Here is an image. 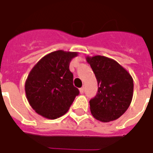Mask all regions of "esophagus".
<instances>
[{"label":"esophagus","instance_id":"esophagus-1","mask_svg":"<svg viewBox=\"0 0 153 153\" xmlns=\"http://www.w3.org/2000/svg\"><path fill=\"white\" fill-rule=\"evenodd\" d=\"M79 92H80V93H82V94H83V93H84V88H79Z\"/></svg>","mask_w":153,"mask_h":153}]
</instances>
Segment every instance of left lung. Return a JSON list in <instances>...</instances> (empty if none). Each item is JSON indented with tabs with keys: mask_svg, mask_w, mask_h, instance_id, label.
Returning a JSON list of instances; mask_svg holds the SVG:
<instances>
[{
	"mask_svg": "<svg viewBox=\"0 0 153 153\" xmlns=\"http://www.w3.org/2000/svg\"><path fill=\"white\" fill-rule=\"evenodd\" d=\"M86 60L98 84L97 95L89 101L91 113L102 122L115 120L131 103L134 92L131 75L118 62L108 57L87 56Z\"/></svg>",
	"mask_w": 153,
	"mask_h": 153,
	"instance_id": "8db88e82",
	"label": "left lung"
}]
</instances>
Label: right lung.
Segmentation results:
<instances>
[{"mask_svg":"<svg viewBox=\"0 0 153 153\" xmlns=\"http://www.w3.org/2000/svg\"><path fill=\"white\" fill-rule=\"evenodd\" d=\"M77 52L56 51L42 57L32 69L25 82V93L36 112L45 118L65 115L79 94L74 86L70 63Z\"/></svg>","mask_w":153,"mask_h":153,"instance_id":"add662e5","label":"right lung"}]
</instances>
